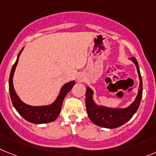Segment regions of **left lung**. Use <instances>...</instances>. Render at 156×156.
Listing matches in <instances>:
<instances>
[{"instance_id":"1","label":"left lung","mask_w":156,"mask_h":156,"mask_svg":"<svg viewBox=\"0 0 156 156\" xmlns=\"http://www.w3.org/2000/svg\"><path fill=\"white\" fill-rule=\"evenodd\" d=\"M130 60L135 64L138 72L140 86H139L138 94L136 99L129 106L124 108H112L108 107L98 105L93 100V91L89 87L86 89V110L87 115L91 121L96 125L106 128H116L131 119L134 114L138 110L142 99L143 95V82L142 77L140 75V68L137 60L134 56L130 58Z\"/></svg>"}]
</instances>
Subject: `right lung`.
<instances>
[{"mask_svg": "<svg viewBox=\"0 0 156 156\" xmlns=\"http://www.w3.org/2000/svg\"><path fill=\"white\" fill-rule=\"evenodd\" d=\"M23 49H24V47L18 54L16 62L13 64V66L11 69V73H10L9 87L12 103L13 104L15 109L17 111V112L24 119H26L27 121L30 122V123H35V124H41V123H47L54 121L55 119H57V117L60 115L64 97L66 96L67 93H69L71 89L73 88L75 84V81H70L63 85L56 100L49 105L31 106L29 104H26L19 98V96H17L16 91L14 89L13 83H12V78H13L14 73H15V69H16L18 60H19L20 55L22 52Z\"/></svg>", "mask_w": 156, "mask_h": 156, "instance_id": "add662e5", "label": "right lung"}]
</instances>
